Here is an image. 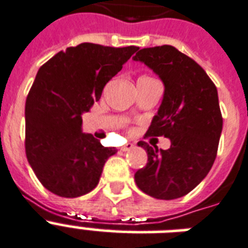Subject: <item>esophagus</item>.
Instances as JSON below:
<instances>
[{
	"instance_id": "esophagus-1",
	"label": "esophagus",
	"mask_w": 248,
	"mask_h": 248,
	"mask_svg": "<svg viewBox=\"0 0 248 248\" xmlns=\"http://www.w3.org/2000/svg\"><path fill=\"white\" fill-rule=\"evenodd\" d=\"M132 148H134V144L127 143V144H126V145H124V147H121V151H122V152H127V151H130V149H132Z\"/></svg>"
}]
</instances>
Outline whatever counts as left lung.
I'll use <instances>...</instances> for the list:
<instances>
[{
	"instance_id": "1",
	"label": "left lung",
	"mask_w": 248,
	"mask_h": 248,
	"mask_svg": "<svg viewBox=\"0 0 248 248\" xmlns=\"http://www.w3.org/2000/svg\"><path fill=\"white\" fill-rule=\"evenodd\" d=\"M151 68L165 85L162 103L147 136H165L169 149L151 147L145 167L135 173L140 190L157 200L188 194L203 180L215 162L223 117L217 90L192 58L170 45L141 48L132 58Z\"/></svg>"
}]
</instances>
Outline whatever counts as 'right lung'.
Returning a JSON list of instances; mask_svg holds the SVG:
<instances>
[{
	"mask_svg": "<svg viewBox=\"0 0 248 248\" xmlns=\"http://www.w3.org/2000/svg\"><path fill=\"white\" fill-rule=\"evenodd\" d=\"M138 48L85 42L58 52L37 72L25 101V155L41 184L56 196L91 192L117 153L82 132V113Z\"/></svg>",
	"mask_w": 248,
	"mask_h": 248,
	"instance_id": "obj_1",
	"label": "right lung"
}]
</instances>
